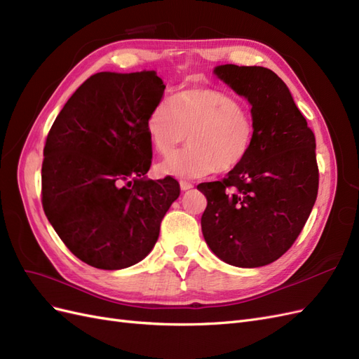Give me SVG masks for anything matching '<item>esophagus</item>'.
Returning <instances> with one entry per match:
<instances>
[{
  "label": "esophagus",
  "mask_w": 359,
  "mask_h": 359,
  "mask_svg": "<svg viewBox=\"0 0 359 359\" xmlns=\"http://www.w3.org/2000/svg\"><path fill=\"white\" fill-rule=\"evenodd\" d=\"M180 187H181L182 191H187V190L193 189V184L189 182V181H181V182H180Z\"/></svg>",
  "instance_id": "obj_1"
}]
</instances>
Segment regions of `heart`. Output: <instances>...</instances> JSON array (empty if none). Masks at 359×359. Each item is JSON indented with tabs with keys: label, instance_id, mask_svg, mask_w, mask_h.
Returning a JSON list of instances; mask_svg holds the SVG:
<instances>
[{
	"label": "heart",
	"instance_id": "obj_1",
	"mask_svg": "<svg viewBox=\"0 0 359 359\" xmlns=\"http://www.w3.org/2000/svg\"><path fill=\"white\" fill-rule=\"evenodd\" d=\"M147 135L156 153L166 156L187 136L189 145L157 165L163 177L202 178L226 173L247 158L256 124L248 107L212 88H189L160 102L147 118Z\"/></svg>",
	"mask_w": 359,
	"mask_h": 359
}]
</instances>
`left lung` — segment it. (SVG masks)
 Instances as JSON below:
<instances>
[{"label": "left lung", "mask_w": 359, "mask_h": 359, "mask_svg": "<svg viewBox=\"0 0 359 359\" xmlns=\"http://www.w3.org/2000/svg\"><path fill=\"white\" fill-rule=\"evenodd\" d=\"M214 73L252 104L256 135L240 166L198 186L208 202L202 233L223 262L264 266L295 243L316 202V139L273 70L224 64Z\"/></svg>", "instance_id": "obj_1"}]
</instances>
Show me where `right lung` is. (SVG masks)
Segmentation results:
<instances>
[{
    "mask_svg": "<svg viewBox=\"0 0 359 359\" xmlns=\"http://www.w3.org/2000/svg\"><path fill=\"white\" fill-rule=\"evenodd\" d=\"M165 83L156 72L95 73L64 104L43 149L41 203L70 252L99 269L140 262L180 196L172 177L147 180V118Z\"/></svg>",
    "mask_w": 359,
    "mask_h": 359,
    "instance_id": "right-lung-1",
    "label": "right lung"
}]
</instances>
